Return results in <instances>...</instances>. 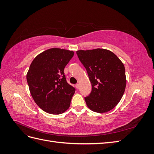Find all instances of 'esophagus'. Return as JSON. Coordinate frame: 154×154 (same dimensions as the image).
Returning <instances> with one entry per match:
<instances>
[{
  "label": "esophagus",
  "instance_id": "esophagus-1",
  "mask_svg": "<svg viewBox=\"0 0 154 154\" xmlns=\"http://www.w3.org/2000/svg\"><path fill=\"white\" fill-rule=\"evenodd\" d=\"M76 87L77 89H78L79 87H80V85H79V84H76Z\"/></svg>",
  "mask_w": 154,
  "mask_h": 154
}]
</instances>
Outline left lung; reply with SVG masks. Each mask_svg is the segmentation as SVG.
<instances>
[{"mask_svg":"<svg viewBox=\"0 0 154 154\" xmlns=\"http://www.w3.org/2000/svg\"><path fill=\"white\" fill-rule=\"evenodd\" d=\"M76 54L92 84L91 94L85 97L87 106L98 113L111 110L118 104L125 90L127 80L123 63L106 49L79 50Z\"/></svg>","mask_w":154,"mask_h":154,"instance_id":"1","label":"left lung"}]
</instances>
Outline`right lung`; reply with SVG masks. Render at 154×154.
Segmentation results:
<instances>
[{
  "instance_id": "add662e5",
  "label": "right lung",
  "mask_w": 154,
  "mask_h": 154,
  "mask_svg": "<svg viewBox=\"0 0 154 154\" xmlns=\"http://www.w3.org/2000/svg\"><path fill=\"white\" fill-rule=\"evenodd\" d=\"M74 56L72 51L52 48L36 56L27 73L31 94L41 109L60 114L70 106L75 88L67 82L64 68Z\"/></svg>"
}]
</instances>
